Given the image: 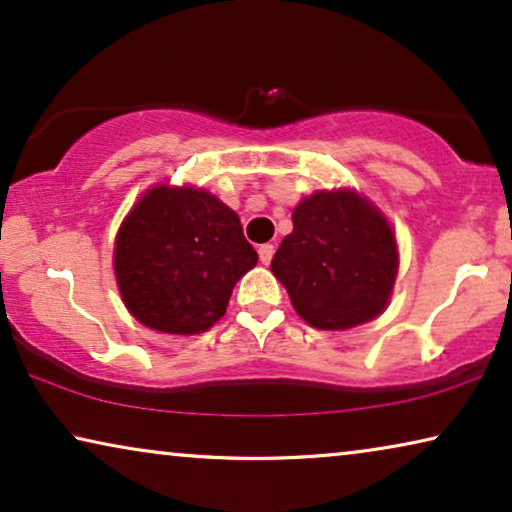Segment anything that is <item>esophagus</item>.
<instances>
[{
    "mask_svg": "<svg viewBox=\"0 0 512 512\" xmlns=\"http://www.w3.org/2000/svg\"><path fill=\"white\" fill-rule=\"evenodd\" d=\"M272 256H275V247H272V244H261V247H258V258H261L263 265H270Z\"/></svg>",
    "mask_w": 512,
    "mask_h": 512,
    "instance_id": "1",
    "label": "esophagus"
}]
</instances>
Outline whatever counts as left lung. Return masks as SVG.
I'll return each instance as SVG.
<instances>
[{
	"mask_svg": "<svg viewBox=\"0 0 512 512\" xmlns=\"http://www.w3.org/2000/svg\"><path fill=\"white\" fill-rule=\"evenodd\" d=\"M398 242L387 214L356 188H321L293 209L270 270L298 317L347 331L380 317L394 296Z\"/></svg>",
	"mask_w": 512,
	"mask_h": 512,
	"instance_id": "8db88e82",
	"label": "left lung"
}]
</instances>
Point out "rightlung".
<instances>
[{
  "mask_svg": "<svg viewBox=\"0 0 512 512\" xmlns=\"http://www.w3.org/2000/svg\"><path fill=\"white\" fill-rule=\"evenodd\" d=\"M256 263L240 216L191 184L160 181L146 188L114 240V275L125 310L167 335L209 331Z\"/></svg>",
  "mask_w": 512,
  "mask_h": 512,
  "instance_id": "right-lung-1",
  "label": "right lung"
}]
</instances>
